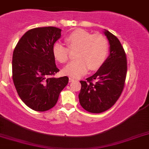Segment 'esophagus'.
I'll list each match as a JSON object with an SVG mask.
<instances>
[{"mask_svg":"<svg viewBox=\"0 0 149 149\" xmlns=\"http://www.w3.org/2000/svg\"><path fill=\"white\" fill-rule=\"evenodd\" d=\"M69 83H72V82L74 81V80L73 78H72V77H69Z\"/></svg>","mask_w":149,"mask_h":149,"instance_id":"1","label":"esophagus"}]
</instances>
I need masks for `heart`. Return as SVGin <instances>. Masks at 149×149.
<instances>
[{
	"label": "heart",
	"mask_w": 149,
	"mask_h": 149,
	"mask_svg": "<svg viewBox=\"0 0 149 149\" xmlns=\"http://www.w3.org/2000/svg\"><path fill=\"white\" fill-rule=\"evenodd\" d=\"M65 41L74 54L75 61L65 65L63 74L73 78L84 75L88 69L97 70L101 67L107 58L109 43L101 35H92L84 29H76L69 34ZM52 53L56 61L64 63L69 59V49L63 44L57 42L53 45Z\"/></svg>",
	"instance_id": "b5f03b06"
}]
</instances>
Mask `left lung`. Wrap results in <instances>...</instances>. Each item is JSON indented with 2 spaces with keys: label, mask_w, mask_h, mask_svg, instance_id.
I'll return each instance as SVG.
<instances>
[{
  "label": "left lung",
  "mask_w": 149,
  "mask_h": 149,
  "mask_svg": "<svg viewBox=\"0 0 149 149\" xmlns=\"http://www.w3.org/2000/svg\"><path fill=\"white\" fill-rule=\"evenodd\" d=\"M103 33L109 40V57L87 81H80L79 101L91 113L103 112L116 103L123 89L127 72L126 56L120 40L108 30L104 29Z\"/></svg>",
  "instance_id": "8db88e82"
}]
</instances>
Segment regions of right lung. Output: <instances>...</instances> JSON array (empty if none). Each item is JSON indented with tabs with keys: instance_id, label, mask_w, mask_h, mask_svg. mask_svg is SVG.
I'll list each match as a JSON object with an SVG mask.
<instances>
[{
	"instance_id": "right-lung-1",
	"label": "right lung",
	"mask_w": 149,
	"mask_h": 149,
	"mask_svg": "<svg viewBox=\"0 0 149 149\" xmlns=\"http://www.w3.org/2000/svg\"><path fill=\"white\" fill-rule=\"evenodd\" d=\"M61 37L59 28L32 29L21 37L13 52V83L22 101L35 111H45L54 107L69 82L66 76L54 77L59 69L52 47Z\"/></svg>"
}]
</instances>
